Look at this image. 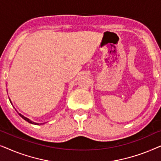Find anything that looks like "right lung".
<instances>
[{
    "instance_id": "add662e5",
    "label": "right lung",
    "mask_w": 161,
    "mask_h": 161,
    "mask_svg": "<svg viewBox=\"0 0 161 161\" xmlns=\"http://www.w3.org/2000/svg\"><path fill=\"white\" fill-rule=\"evenodd\" d=\"M19 116H21V117L23 119H25V121H27V122H29V123H31V124H34V125H42V123H41V124H39V123H36V122H32V121H31V120H30V119H29L26 118V117H25V116H23V115H22V114H19Z\"/></svg>"
}]
</instances>
